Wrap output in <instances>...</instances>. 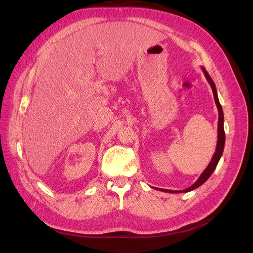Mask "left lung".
I'll return each mask as SVG.
<instances>
[{"label":"left lung","instance_id":"left-lung-1","mask_svg":"<svg viewBox=\"0 0 253 253\" xmlns=\"http://www.w3.org/2000/svg\"><path fill=\"white\" fill-rule=\"evenodd\" d=\"M203 71L205 73V76L207 80L209 81L210 85L212 87V91H213V96H214V100H215V103L217 105V109H218V134H217V145H216V150L215 153H214V155L211 159V162L209 164V166L207 167V169L204 171V173L201 175V177L197 179V181L194 183V185L191 186L190 188L183 190V191H171V190H166V189H158L160 191H164V192H171V193H179V192H189V191H192L196 188H198L200 186H202L203 183L208 179L211 174L213 173V171L215 170V168L219 162V158L223 154V151H224V145H225V131H224V113H223V109H221V105L219 103L218 100V97H217V93H216V87H215V84H214L212 78L209 76V74L207 73V71L205 68H203Z\"/></svg>","mask_w":253,"mask_h":253}]
</instances>
